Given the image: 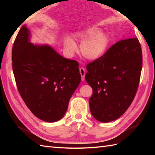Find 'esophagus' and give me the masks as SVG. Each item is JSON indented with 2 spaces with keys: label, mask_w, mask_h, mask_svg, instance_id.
<instances>
[{
  "label": "esophagus",
  "mask_w": 155,
  "mask_h": 155,
  "mask_svg": "<svg viewBox=\"0 0 155 155\" xmlns=\"http://www.w3.org/2000/svg\"><path fill=\"white\" fill-rule=\"evenodd\" d=\"M80 71V73H81V79H82V81H84V76H85V70L84 68H81L79 69Z\"/></svg>",
  "instance_id": "1"
}]
</instances>
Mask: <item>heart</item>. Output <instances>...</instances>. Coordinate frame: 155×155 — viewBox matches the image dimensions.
I'll list each match as a JSON object with an SVG mask.
<instances>
[{"label": "heart", "instance_id": "b5f03b06", "mask_svg": "<svg viewBox=\"0 0 155 155\" xmlns=\"http://www.w3.org/2000/svg\"><path fill=\"white\" fill-rule=\"evenodd\" d=\"M76 36L83 40L80 45L81 54L90 61L97 60L103 57L110 42L108 35L97 27H90L81 31ZM64 45L69 53H72L77 50V44L69 37L65 38Z\"/></svg>", "mask_w": 155, "mask_h": 155}]
</instances>
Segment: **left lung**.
<instances>
[{"label":"left lung","instance_id":"left-lung-1","mask_svg":"<svg viewBox=\"0 0 155 155\" xmlns=\"http://www.w3.org/2000/svg\"><path fill=\"white\" fill-rule=\"evenodd\" d=\"M143 64L137 38L115 43L87 66L85 80L93 88L90 110L95 119L108 123L122 116L135 97Z\"/></svg>","mask_w":155,"mask_h":155}]
</instances>
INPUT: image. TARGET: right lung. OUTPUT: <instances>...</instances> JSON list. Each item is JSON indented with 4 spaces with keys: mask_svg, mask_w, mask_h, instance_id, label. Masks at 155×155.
<instances>
[{
    "mask_svg": "<svg viewBox=\"0 0 155 155\" xmlns=\"http://www.w3.org/2000/svg\"><path fill=\"white\" fill-rule=\"evenodd\" d=\"M24 25L12 50V70L23 101L36 117L53 123L64 117L81 80L77 61L65 58L48 45L31 42Z\"/></svg>",
    "mask_w": 155,
    "mask_h": 155,
    "instance_id": "obj_1",
    "label": "right lung"
}]
</instances>
